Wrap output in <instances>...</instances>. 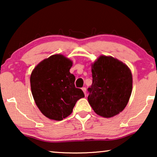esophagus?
Here are the masks:
<instances>
[{"label": "esophagus", "mask_w": 157, "mask_h": 157, "mask_svg": "<svg viewBox=\"0 0 157 157\" xmlns=\"http://www.w3.org/2000/svg\"><path fill=\"white\" fill-rule=\"evenodd\" d=\"M82 91H83V93H84L85 96H86V87H83V88H82Z\"/></svg>", "instance_id": "obj_1"}]
</instances>
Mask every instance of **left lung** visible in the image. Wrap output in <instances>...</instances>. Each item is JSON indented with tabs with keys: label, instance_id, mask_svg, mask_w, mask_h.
Instances as JSON below:
<instances>
[{
	"label": "left lung",
	"instance_id": "obj_1",
	"mask_svg": "<svg viewBox=\"0 0 157 157\" xmlns=\"http://www.w3.org/2000/svg\"><path fill=\"white\" fill-rule=\"evenodd\" d=\"M92 84L88 101L96 113L110 118L121 112L132 91V75L128 67L111 56H101L92 64Z\"/></svg>",
	"mask_w": 157,
	"mask_h": 157
}]
</instances>
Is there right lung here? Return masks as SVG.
Listing matches in <instances>:
<instances>
[{
	"label": "right lung",
	"instance_id": "add662e5",
	"mask_svg": "<svg viewBox=\"0 0 157 157\" xmlns=\"http://www.w3.org/2000/svg\"><path fill=\"white\" fill-rule=\"evenodd\" d=\"M72 61L63 55H53L36 66L31 75V88L36 104L45 117L61 121L72 113L77 101L84 97L76 88L69 70Z\"/></svg>",
	"mask_w": 157,
	"mask_h": 157
}]
</instances>
